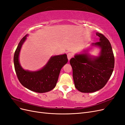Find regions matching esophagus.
Returning a JSON list of instances; mask_svg holds the SVG:
<instances>
[{"instance_id": "obj_1", "label": "esophagus", "mask_w": 125, "mask_h": 125, "mask_svg": "<svg viewBox=\"0 0 125 125\" xmlns=\"http://www.w3.org/2000/svg\"><path fill=\"white\" fill-rule=\"evenodd\" d=\"M72 57H73V54L70 53V52H69V53L67 54V58H68V59L69 61L70 60V59L72 58Z\"/></svg>"}]
</instances>
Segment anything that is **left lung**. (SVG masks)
<instances>
[{"label":"left lung","instance_id":"8db88e82","mask_svg":"<svg viewBox=\"0 0 125 125\" xmlns=\"http://www.w3.org/2000/svg\"><path fill=\"white\" fill-rule=\"evenodd\" d=\"M96 34L100 41L92 45L101 48L99 56L91 57L88 53H82L75 55L70 60L74 86L83 93H92L103 88L114 68V56L110 42L102 34L97 32Z\"/></svg>","mask_w":125,"mask_h":125}]
</instances>
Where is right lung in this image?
Segmentation results:
<instances>
[{
    "instance_id": "1",
    "label": "right lung",
    "mask_w": 125,
    "mask_h": 125,
    "mask_svg": "<svg viewBox=\"0 0 125 125\" xmlns=\"http://www.w3.org/2000/svg\"><path fill=\"white\" fill-rule=\"evenodd\" d=\"M26 35L21 39L14 52L13 62L19 81L29 90L37 93H45L53 89L58 81L62 67L68 62L66 54L52 56L42 69L36 71L25 70L21 66L19 56Z\"/></svg>"
}]
</instances>
